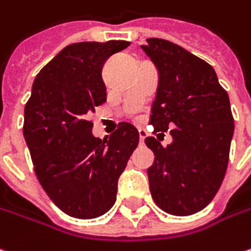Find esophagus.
<instances>
[{
    "label": "esophagus",
    "instance_id": "1",
    "mask_svg": "<svg viewBox=\"0 0 251 251\" xmlns=\"http://www.w3.org/2000/svg\"><path fill=\"white\" fill-rule=\"evenodd\" d=\"M147 136V132L145 129H139V137H140V143L143 145L145 143V139Z\"/></svg>",
    "mask_w": 251,
    "mask_h": 251
}]
</instances>
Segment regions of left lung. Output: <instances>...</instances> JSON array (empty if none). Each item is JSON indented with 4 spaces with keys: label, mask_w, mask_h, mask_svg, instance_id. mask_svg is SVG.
Returning a JSON list of instances; mask_svg holds the SVG:
<instances>
[{
    "label": "left lung",
    "mask_w": 251,
    "mask_h": 251,
    "mask_svg": "<svg viewBox=\"0 0 251 251\" xmlns=\"http://www.w3.org/2000/svg\"><path fill=\"white\" fill-rule=\"evenodd\" d=\"M146 42L142 49L158 71L150 124L154 132L173 127L167 147L145 139L154 153L150 192L163 211L187 216L212 201L224 181L234 132L230 101L211 64L169 40Z\"/></svg>",
    "instance_id": "8db88e82"
}]
</instances>
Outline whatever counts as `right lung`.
Here are the masks:
<instances>
[{"instance_id": "1", "label": "right lung", "mask_w": 251, "mask_h": 251, "mask_svg": "<svg viewBox=\"0 0 251 251\" xmlns=\"http://www.w3.org/2000/svg\"><path fill=\"white\" fill-rule=\"evenodd\" d=\"M126 40L66 46L39 71L25 105L24 137L40 185L73 218L93 219L116 201L118 180L139 143L122 122L108 139L93 135L90 115L106 101L102 67Z\"/></svg>"}]
</instances>
